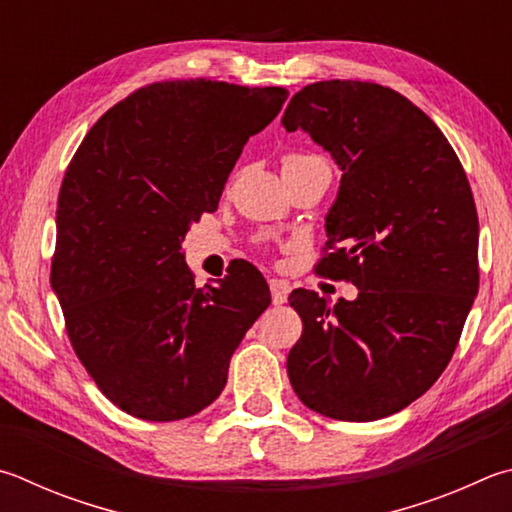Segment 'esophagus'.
Wrapping results in <instances>:
<instances>
[{"instance_id": "obj_1", "label": "esophagus", "mask_w": 512, "mask_h": 512, "mask_svg": "<svg viewBox=\"0 0 512 512\" xmlns=\"http://www.w3.org/2000/svg\"><path fill=\"white\" fill-rule=\"evenodd\" d=\"M288 291H291V288H288V284L286 282H282V280H271V297H273V304H284L286 300H288Z\"/></svg>"}]
</instances>
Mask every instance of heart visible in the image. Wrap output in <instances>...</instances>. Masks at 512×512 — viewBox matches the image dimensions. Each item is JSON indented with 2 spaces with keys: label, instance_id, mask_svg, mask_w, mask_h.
<instances>
[{
  "label": "heart",
  "instance_id": "obj_1",
  "mask_svg": "<svg viewBox=\"0 0 512 512\" xmlns=\"http://www.w3.org/2000/svg\"><path fill=\"white\" fill-rule=\"evenodd\" d=\"M309 161H315V156H306V154H288V156H284L282 167H284V170H288V167H295V165H302V163H309Z\"/></svg>",
  "mask_w": 512,
  "mask_h": 512
}]
</instances>
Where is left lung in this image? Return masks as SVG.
<instances>
[{
	"mask_svg": "<svg viewBox=\"0 0 512 512\" xmlns=\"http://www.w3.org/2000/svg\"><path fill=\"white\" fill-rule=\"evenodd\" d=\"M342 170L318 273L353 302L288 295L302 336L286 371L297 398L338 421L401 412L448 367L479 291L475 199L448 138L398 91L360 80L306 85L282 116Z\"/></svg>",
	"mask_w": 512,
	"mask_h": 512,
	"instance_id": "8db88e82",
	"label": "left lung"
}]
</instances>
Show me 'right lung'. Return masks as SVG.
<instances>
[{
  "label": "right lung",
  "instance_id": "add662e5",
  "mask_svg": "<svg viewBox=\"0 0 512 512\" xmlns=\"http://www.w3.org/2000/svg\"><path fill=\"white\" fill-rule=\"evenodd\" d=\"M286 96L203 78L154 82L111 107L71 159L51 286L73 351L123 412L181 421L208 407L271 304L248 262L219 286H194L181 241L217 210L248 138Z\"/></svg>",
  "mask_w": 512,
  "mask_h": 512
}]
</instances>
